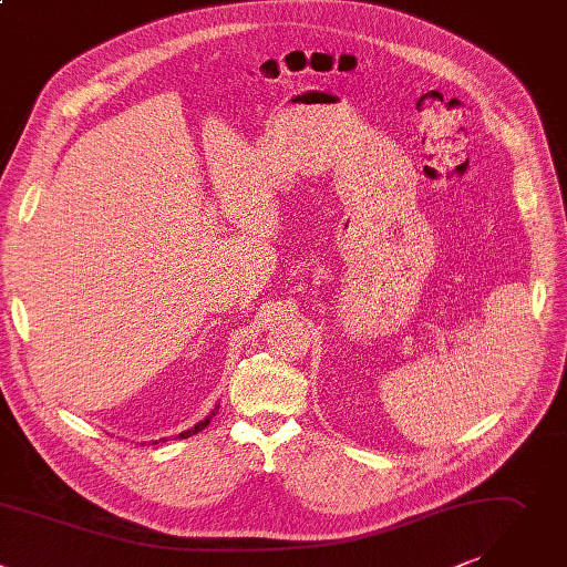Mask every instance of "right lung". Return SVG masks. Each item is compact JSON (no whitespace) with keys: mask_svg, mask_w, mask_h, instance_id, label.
I'll return each instance as SVG.
<instances>
[{"mask_svg":"<svg viewBox=\"0 0 567 567\" xmlns=\"http://www.w3.org/2000/svg\"><path fill=\"white\" fill-rule=\"evenodd\" d=\"M218 409V406H216ZM216 409L205 417V420H200L198 424H194L192 429H187V431H183V433H178V437H189V435H194V433H198V431H203L207 424H209V420H212V415H216ZM163 442H165V437H163ZM156 444V442H154Z\"/></svg>","mask_w":567,"mask_h":567,"instance_id":"add662e5","label":"right lung"}]
</instances>
